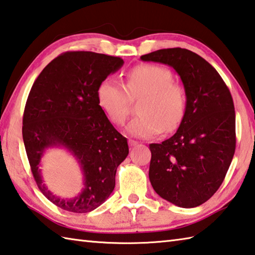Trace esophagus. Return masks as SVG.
Listing matches in <instances>:
<instances>
[{"label":"esophagus","mask_w":255,"mask_h":255,"mask_svg":"<svg viewBox=\"0 0 255 255\" xmlns=\"http://www.w3.org/2000/svg\"><path fill=\"white\" fill-rule=\"evenodd\" d=\"M128 143H129V146H130V147H133V146L138 145V141L132 140V139H129V140H128Z\"/></svg>","instance_id":"esophagus-1"}]
</instances>
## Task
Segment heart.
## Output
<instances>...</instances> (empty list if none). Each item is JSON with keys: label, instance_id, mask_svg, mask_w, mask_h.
I'll list each match as a JSON object with an SVG mask.
<instances>
[{"label": "heart", "instance_id": "heart-1", "mask_svg": "<svg viewBox=\"0 0 255 255\" xmlns=\"http://www.w3.org/2000/svg\"><path fill=\"white\" fill-rule=\"evenodd\" d=\"M173 73L158 64H140L126 76V86L114 78L101 81L97 90L98 104L110 122L123 125L130 112L131 98L142 97L138 113L126 130L135 137H152L173 131L186 113V92L173 80Z\"/></svg>", "mask_w": 255, "mask_h": 255}]
</instances>
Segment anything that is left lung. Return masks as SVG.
I'll use <instances>...</instances> for the list:
<instances>
[{
    "mask_svg": "<svg viewBox=\"0 0 255 255\" xmlns=\"http://www.w3.org/2000/svg\"><path fill=\"white\" fill-rule=\"evenodd\" d=\"M140 60L172 67L187 100L175 135L149 145L151 186L176 206H200L219 189L233 159L237 140L232 96L219 72L187 49L157 50Z\"/></svg>",
    "mask_w": 255,
    "mask_h": 255,
    "instance_id": "8db88e82",
    "label": "left lung"
}]
</instances>
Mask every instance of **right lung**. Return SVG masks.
Masks as SVG:
<instances>
[{
  "mask_svg": "<svg viewBox=\"0 0 255 255\" xmlns=\"http://www.w3.org/2000/svg\"><path fill=\"white\" fill-rule=\"evenodd\" d=\"M124 60L72 51L53 59L36 78L27 97L22 135L32 174L43 195L64 211L88 213L115 188L117 167L126 159L127 139L116 130L98 104L97 90ZM49 147H64L75 157L84 187L73 199L49 191L40 175V158Z\"/></svg>",
  "mask_w": 255,
  "mask_h": 255,
  "instance_id": "obj_1",
  "label": "right lung"
}]
</instances>
